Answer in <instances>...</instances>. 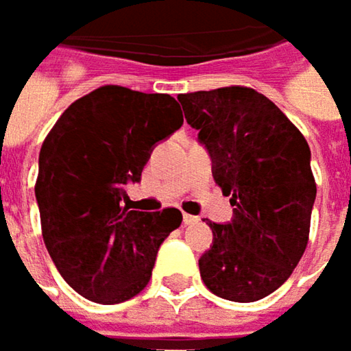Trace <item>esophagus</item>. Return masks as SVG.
Here are the masks:
<instances>
[{
	"label": "esophagus",
	"mask_w": 351,
	"mask_h": 351,
	"mask_svg": "<svg viewBox=\"0 0 351 351\" xmlns=\"http://www.w3.org/2000/svg\"><path fill=\"white\" fill-rule=\"evenodd\" d=\"M197 221H199V217H195V215H189V213L182 215V223H184V226H193V223H197Z\"/></svg>",
	"instance_id": "esophagus-1"
}]
</instances>
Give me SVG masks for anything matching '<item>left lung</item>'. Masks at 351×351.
<instances>
[{
  "label": "left lung",
  "mask_w": 351,
  "mask_h": 351,
  "mask_svg": "<svg viewBox=\"0 0 351 351\" xmlns=\"http://www.w3.org/2000/svg\"><path fill=\"white\" fill-rule=\"evenodd\" d=\"M178 101L234 205L230 223H209L213 245L199 258L201 278L228 301L264 299L293 274L309 242L317 195L309 144L250 87L184 93Z\"/></svg>",
  "instance_id": "1"
}]
</instances>
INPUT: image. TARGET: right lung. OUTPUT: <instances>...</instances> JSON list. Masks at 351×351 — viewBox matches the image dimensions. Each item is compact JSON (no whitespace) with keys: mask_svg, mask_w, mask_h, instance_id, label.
<instances>
[{"mask_svg":"<svg viewBox=\"0 0 351 351\" xmlns=\"http://www.w3.org/2000/svg\"><path fill=\"white\" fill-rule=\"evenodd\" d=\"M182 125L175 97L106 85L64 109L40 148L36 201L46 250L71 289L115 305L148 285L160 244L182 221L121 205L156 142Z\"/></svg>","mask_w":351,"mask_h":351,"instance_id":"1","label":"right lung"}]
</instances>
